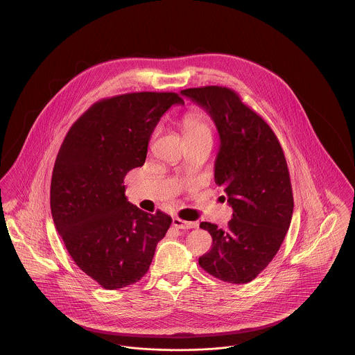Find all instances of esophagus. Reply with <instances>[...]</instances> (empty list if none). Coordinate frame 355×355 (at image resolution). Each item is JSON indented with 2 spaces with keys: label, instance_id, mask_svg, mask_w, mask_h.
Segmentation results:
<instances>
[{
  "label": "esophagus",
  "instance_id": "34e87169",
  "mask_svg": "<svg viewBox=\"0 0 355 355\" xmlns=\"http://www.w3.org/2000/svg\"><path fill=\"white\" fill-rule=\"evenodd\" d=\"M173 226L177 229H193L197 226V222H189V220H181V218H173Z\"/></svg>",
  "mask_w": 355,
  "mask_h": 355
}]
</instances>
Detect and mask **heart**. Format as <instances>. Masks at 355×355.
Masks as SVG:
<instances>
[{
	"label": "heart",
	"mask_w": 355,
	"mask_h": 355,
	"mask_svg": "<svg viewBox=\"0 0 355 355\" xmlns=\"http://www.w3.org/2000/svg\"><path fill=\"white\" fill-rule=\"evenodd\" d=\"M182 129L185 141L197 139V138H210L211 130L206 119L200 113H190L182 121Z\"/></svg>",
	"instance_id": "obj_1"
}]
</instances>
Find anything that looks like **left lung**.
<instances>
[{
    "label": "left lung",
    "mask_w": 355,
    "mask_h": 355,
    "mask_svg": "<svg viewBox=\"0 0 355 355\" xmlns=\"http://www.w3.org/2000/svg\"><path fill=\"white\" fill-rule=\"evenodd\" d=\"M181 94L205 109L217 126L214 181L233 207L225 230L201 222L213 245L200 257V266L223 282L248 284L278 253L291 222L294 200L285 154L270 126L234 90L205 86Z\"/></svg>",
    "instance_id": "obj_1"
}]
</instances>
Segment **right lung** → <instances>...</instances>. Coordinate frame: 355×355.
Wrapping results in <instances>:
<instances>
[{
	"mask_svg": "<svg viewBox=\"0 0 355 355\" xmlns=\"http://www.w3.org/2000/svg\"><path fill=\"white\" fill-rule=\"evenodd\" d=\"M177 93L141 92L96 102L77 119L57 154L53 222L76 265L103 288L138 282L149 270L171 218L129 202L123 178L146 159L158 121Z\"/></svg>",
	"mask_w": 355,
	"mask_h": 355,
	"instance_id": "add662e5",
	"label": "right lung"
}]
</instances>
